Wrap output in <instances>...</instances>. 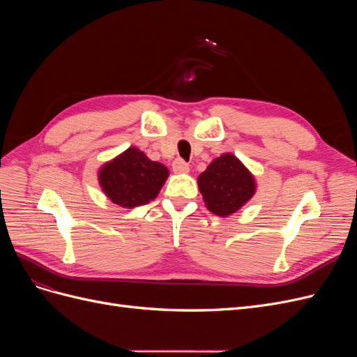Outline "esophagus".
<instances>
[{
	"label": "esophagus",
	"mask_w": 357,
	"mask_h": 357,
	"mask_svg": "<svg viewBox=\"0 0 357 357\" xmlns=\"http://www.w3.org/2000/svg\"><path fill=\"white\" fill-rule=\"evenodd\" d=\"M172 171L177 172V174H185L189 171V164L183 159H176L172 162Z\"/></svg>",
	"instance_id": "obj_1"
}]
</instances>
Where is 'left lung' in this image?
Wrapping results in <instances>:
<instances>
[{
    "label": "left lung",
    "mask_w": 357,
    "mask_h": 357,
    "mask_svg": "<svg viewBox=\"0 0 357 357\" xmlns=\"http://www.w3.org/2000/svg\"><path fill=\"white\" fill-rule=\"evenodd\" d=\"M198 186L207 208L220 218L240 210L256 192L250 171L232 153L215 158L199 174Z\"/></svg>",
    "instance_id": "obj_1"
}]
</instances>
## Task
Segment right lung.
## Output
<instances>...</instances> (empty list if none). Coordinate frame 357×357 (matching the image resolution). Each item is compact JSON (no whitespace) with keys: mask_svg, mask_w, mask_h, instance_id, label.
Listing matches in <instances>:
<instances>
[{"mask_svg":"<svg viewBox=\"0 0 357 357\" xmlns=\"http://www.w3.org/2000/svg\"><path fill=\"white\" fill-rule=\"evenodd\" d=\"M167 177L168 168L150 160L137 147H129L107 162L98 174L105 195L125 208H134L155 199Z\"/></svg>","mask_w":357,"mask_h":357,"instance_id":"1","label":"right lung"}]
</instances>
